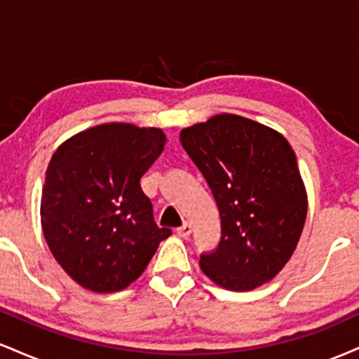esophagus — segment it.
Instances as JSON below:
<instances>
[{"label": "esophagus", "instance_id": "obj_1", "mask_svg": "<svg viewBox=\"0 0 359 359\" xmlns=\"http://www.w3.org/2000/svg\"><path fill=\"white\" fill-rule=\"evenodd\" d=\"M192 233V226L189 224V222H184L180 228H177V234H179L180 238H189V234Z\"/></svg>", "mask_w": 359, "mask_h": 359}]
</instances>
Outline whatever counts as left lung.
Listing matches in <instances>:
<instances>
[{"mask_svg": "<svg viewBox=\"0 0 359 359\" xmlns=\"http://www.w3.org/2000/svg\"><path fill=\"white\" fill-rule=\"evenodd\" d=\"M180 143L221 216V241L201 255V270L228 290L270 282L294 255L307 216L292 147L278 131L229 113L184 128Z\"/></svg>", "mask_w": 359, "mask_h": 359, "instance_id": "1", "label": "left lung"}]
</instances>
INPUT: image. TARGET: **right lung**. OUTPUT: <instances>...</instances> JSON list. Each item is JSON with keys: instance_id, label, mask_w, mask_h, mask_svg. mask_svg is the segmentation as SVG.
Returning a JSON list of instances; mask_svg holds the SVG:
<instances>
[{"instance_id": "1", "label": "right lung", "mask_w": 359, "mask_h": 359, "mask_svg": "<svg viewBox=\"0 0 359 359\" xmlns=\"http://www.w3.org/2000/svg\"><path fill=\"white\" fill-rule=\"evenodd\" d=\"M165 142L158 128L104 123L65 140L52 155L40 204L43 236L81 287L123 290L172 234L156 226L140 185Z\"/></svg>"}]
</instances>
